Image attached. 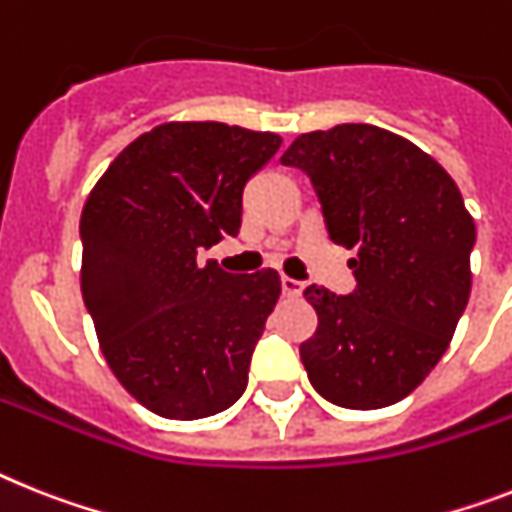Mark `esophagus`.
Instances as JSON below:
<instances>
[{
  "label": "esophagus",
  "mask_w": 512,
  "mask_h": 512,
  "mask_svg": "<svg viewBox=\"0 0 512 512\" xmlns=\"http://www.w3.org/2000/svg\"><path fill=\"white\" fill-rule=\"evenodd\" d=\"M281 291H283V296H302L304 283L294 281V278H289V276H283L281 278Z\"/></svg>",
  "instance_id": "obj_1"
}]
</instances>
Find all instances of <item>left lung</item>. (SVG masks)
Here are the masks:
<instances>
[{
	"label": "left lung",
	"mask_w": 512,
	"mask_h": 512,
	"mask_svg": "<svg viewBox=\"0 0 512 512\" xmlns=\"http://www.w3.org/2000/svg\"><path fill=\"white\" fill-rule=\"evenodd\" d=\"M309 176L325 229L356 249V289H304L315 336L299 346L312 388L343 409H382L432 372L471 294L474 218L440 163L372 124L299 135L281 156Z\"/></svg>",
	"instance_id": "8db88e82"
}]
</instances>
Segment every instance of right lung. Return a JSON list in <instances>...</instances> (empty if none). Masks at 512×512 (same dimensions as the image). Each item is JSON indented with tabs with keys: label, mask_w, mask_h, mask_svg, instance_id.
Returning <instances> with one entry per match:
<instances>
[{
	"label": "right lung",
	"mask_w": 512,
	"mask_h": 512,
	"mask_svg": "<svg viewBox=\"0 0 512 512\" xmlns=\"http://www.w3.org/2000/svg\"><path fill=\"white\" fill-rule=\"evenodd\" d=\"M278 148L273 132L169 122L127 145L90 192L83 302L111 372L153 414L203 419L247 388L281 278L197 255L239 234L244 184Z\"/></svg>",
	"instance_id": "add662e5"
}]
</instances>
